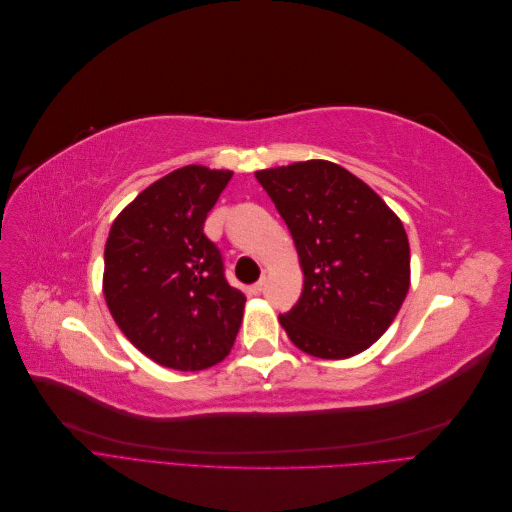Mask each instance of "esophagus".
<instances>
[{"mask_svg":"<svg viewBox=\"0 0 512 512\" xmlns=\"http://www.w3.org/2000/svg\"><path fill=\"white\" fill-rule=\"evenodd\" d=\"M262 290H265V277H260V280L252 286V292H254V294H258V292H262Z\"/></svg>","mask_w":512,"mask_h":512,"instance_id":"obj_1","label":"esophagus"}]
</instances>
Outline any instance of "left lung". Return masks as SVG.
<instances>
[{
	"mask_svg": "<svg viewBox=\"0 0 512 512\" xmlns=\"http://www.w3.org/2000/svg\"><path fill=\"white\" fill-rule=\"evenodd\" d=\"M297 245L303 292L280 324L318 359L378 342L410 288L404 224L365 181L327 160L256 170Z\"/></svg>",
	"mask_w": 512,
	"mask_h": 512,
	"instance_id": "left-lung-1",
	"label": "left lung"
}]
</instances>
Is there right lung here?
I'll use <instances>...</instances> for the list:
<instances>
[{
	"label": "right lung",
	"instance_id": "1",
	"mask_svg": "<svg viewBox=\"0 0 512 512\" xmlns=\"http://www.w3.org/2000/svg\"><path fill=\"white\" fill-rule=\"evenodd\" d=\"M230 170L190 164L153 181L123 209L104 247L102 290L117 327L151 361L198 371L228 356L245 294L224 277L207 213Z\"/></svg>",
	"mask_w": 512,
	"mask_h": 512
}]
</instances>
